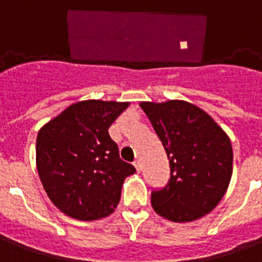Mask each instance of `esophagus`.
<instances>
[{"label": "esophagus", "mask_w": 262, "mask_h": 262, "mask_svg": "<svg viewBox=\"0 0 262 262\" xmlns=\"http://www.w3.org/2000/svg\"><path fill=\"white\" fill-rule=\"evenodd\" d=\"M133 165H135V168H136L137 172H140V171H142V164H140V161H139V160H136V161L133 163Z\"/></svg>", "instance_id": "obj_1"}]
</instances>
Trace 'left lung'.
<instances>
[{"label":"left lung","mask_w":262,"mask_h":262,"mask_svg":"<svg viewBox=\"0 0 262 262\" xmlns=\"http://www.w3.org/2000/svg\"><path fill=\"white\" fill-rule=\"evenodd\" d=\"M170 160L168 184L151 192L156 213L192 222L212 212L233 172L229 136L205 111L187 101L140 102Z\"/></svg>","instance_id":"1"}]
</instances>
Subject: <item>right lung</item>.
Listing matches in <instances>:
<instances>
[{
    "label": "right lung",
    "mask_w": 262,
    "mask_h": 262,
    "mask_svg": "<svg viewBox=\"0 0 262 262\" xmlns=\"http://www.w3.org/2000/svg\"><path fill=\"white\" fill-rule=\"evenodd\" d=\"M129 102L73 103L37 133L36 167L43 188L64 214L97 220L112 213L135 167L119 157L109 126Z\"/></svg>",
    "instance_id": "1"
}]
</instances>
